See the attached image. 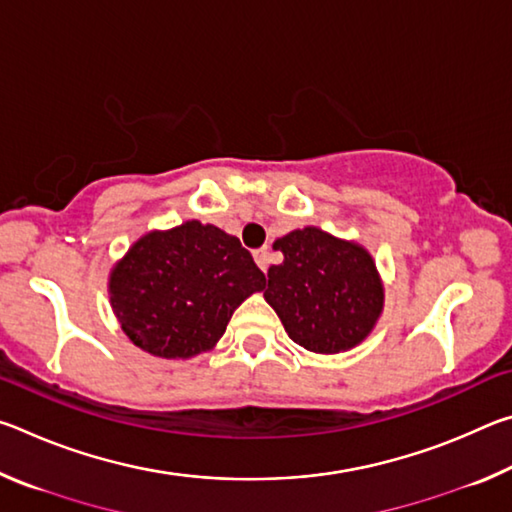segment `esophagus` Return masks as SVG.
<instances>
[{
	"mask_svg": "<svg viewBox=\"0 0 512 512\" xmlns=\"http://www.w3.org/2000/svg\"><path fill=\"white\" fill-rule=\"evenodd\" d=\"M253 257H255V262H257V266L262 268V271L266 273V268H268V264H271V253H268V248H257L255 253H253Z\"/></svg>",
	"mask_w": 512,
	"mask_h": 512,
	"instance_id": "esophagus-1",
	"label": "esophagus"
}]
</instances>
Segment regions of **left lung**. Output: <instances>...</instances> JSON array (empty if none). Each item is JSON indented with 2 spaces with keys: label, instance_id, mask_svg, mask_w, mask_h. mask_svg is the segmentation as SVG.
I'll use <instances>...</instances> for the list:
<instances>
[{
  "label": "left lung",
  "instance_id": "8db88e82",
  "mask_svg": "<svg viewBox=\"0 0 512 512\" xmlns=\"http://www.w3.org/2000/svg\"><path fill=\"white\" fill-rule=\"evenodd\" d=\"M273 248L284 259L268 268L264 298L293 343L336 354L366 339L384 309V284L366 248L314 225L289 232Z\"/></svg>",
  "mask_w": 512,
  "mask_h": 512
}]
</instances>
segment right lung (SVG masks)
Segmentation results:
<instances>
[{
	"instance_id": "obj_1",
	"label": "right lung",
	"mask_w": 512,
	"mask_h": 512,
	"mask_svg": "<svg viewBox=\"0 0 512 512\" xmlns=\"http://www.w3.org/2000/svg\"><path fill=\"white\" fill-rule=\"evenodd\" d=\"M266 277L237 237L216 225L185 221L153 230L110 271V305L137 348L162 359L212 350L232 311Z\"/></svg>"
}]
</instances>
